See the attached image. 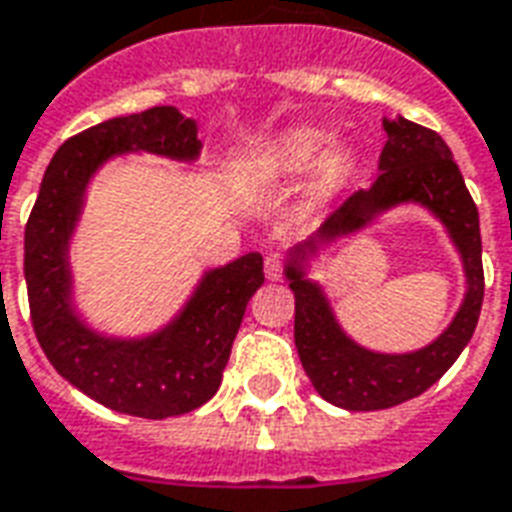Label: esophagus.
Masks as SVG:
<instances>
[{
    "label": "esophagus",
    "instance_id": "34e87169",
    "mask_svg": "<svg viewBox=\"0 0 512 512\" xmlns=\"http://www.w3.org/2000/svg\"><path fill=\"white\" fill-rule=\"evenodd\" d=\"M266 276L271 282H279L285 276V257L282 255H268L266 257Z\"/></svg>",
    "mask_w": 512,
    "mask_h": 512
}]
</instances>
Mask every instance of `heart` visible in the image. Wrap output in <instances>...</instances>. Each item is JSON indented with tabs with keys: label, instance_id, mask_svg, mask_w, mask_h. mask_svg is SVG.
I'll return each mask as SVG.
<instances>
[{
	"label": "heart",
	"instance_id": "obj_1",
	"mask_svg": "<svg viewBox=\"0 0 512 512\" xmlns=\"http://www.w3.org/2000/svg\"><path fill=\"white\" fill-rule=\"evenodd\" d=\"M325 149H328V132L314 130V127L287 130L257 157V173L271 181L293 179L320 161L314 184L320 192H331V189L342 187L352 176L355 151L347 146H333L331 151Z\"/></svg>",
	"mask_w": 512,
	"mask_h": 512
}]
</instances>
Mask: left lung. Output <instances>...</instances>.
<instances>
[{
  "label": "left lung",
  "instance_id": "8db88e82",
  "mask_svg": "<svg viewBox=\"0 0 512 512\" xmlns=\"http://www.w3.org/2000/svg\"><path fill=\"white\" fill-rule=\"evenodd\" d=\"M388 140L380 154V176L358 189L325 219L317 236L293 252L287 266L295 293V347L306 377L325 401L352 412L388 410L429 391L456 363L475 333L483 306V246L478 206L469 195L448 143L415 121H382ZM420 202L443 219L462 252L468 271V298L448 332L437 343L407 356H382L350 343L335 321L322 291L303 276L300 260L320 243L368 224L385 207Z\"/></svg>",
  "mask_w": 512,
  "mask_h": 512
}]
</instances>
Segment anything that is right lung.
Instances as JSON below:
<instances>
[{
    "label": "right lung",
    "instance_id": "1",
    "mask_svg": "<svg viewBox=\"0 0 512 512\" xmlns=\"http://www.w3.org/2000/svg\"><path fill=\"white\" fill-rule=\"evenodd\" d=\"M121 151L195 160L198 124L173 105L119 116L64 140L48 165L24 233V276L37 342L64 380L108 410L162 420L198 410L217 393L246 304L263 285V255L208 271L187 309L149 339L119 342L89 331L70 306L67 244L83 189Z\"/></svg>",
    "mask_w": 512,
    "mask_h": 512
}]
</instances>
